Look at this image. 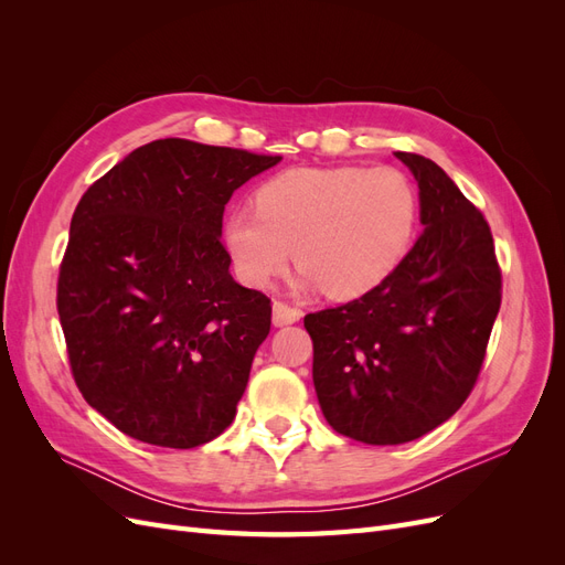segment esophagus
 Returning a JSON list of instances; mask_svg holds the SVG:
<instances>
[{
  "label": "esophagus",
  "mask_w": 565,
  "mask_h": 565,
  "mask_svg": "<svg viewBox=\"0 0 565 565\" xmlns=\"http://www.w3.org/2000/svg\"><path fill=\"white\" fill-rule=\"evenodd\" d=\"M301 318V311L297 306H289L285 301H273V322L276 324H292Z\"/></svg>",
  "instance_id": "obj_1"
}]
</instances>
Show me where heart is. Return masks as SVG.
<instances>
[{
	"instance_id": "b5f03b06",
	"label": "heart",
	"mask_w": 565,
	"mask_h": 565,
	"mask_svg": "<svg viewBox=\"0 0 565 565\" xmlns=\"http://www.w3.org/2000/svg\"><path fill=\"white\" fill-rule=\"evenodd\" d=\"M419 200L396 167L289 169L266 181L254 210H233L224 243L237 276L266 287L295 259L328 297L370 292L413 243Z\"/></svg>"
}]
</instances>
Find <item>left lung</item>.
<instances>
[{
    "instance_id": "8db88e82",
    "label": "left lung",
    "mask_w": 565,
    "mask_h": 565,
    "mask_svg": "<svg viewBox=\"0 0 565 565\" xmlns=\"http://www.w3.org/2000/svg\"><path fill=\"white\" fill-rule=\"evenodd\" d=\"M396 156L419 185L422 235L361 299L303 318L322 415L367 446L415 440L457 413L481 374L502 303L483 212L436 162Z\"/></svg>"
}]
</instances>
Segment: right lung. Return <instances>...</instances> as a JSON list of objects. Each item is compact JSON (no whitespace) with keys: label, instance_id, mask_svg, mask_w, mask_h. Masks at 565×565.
<instances>
[{"label":"right lung","instance_id":"1","mask_svg":"<svg viewBox=\"0 0 565 565\" xmlns=\"http://www.w3.org/2000/svg\"><path fill=\"white\" fill-rule=\"evenodd\" d=\"M278 162L160 139L77 202L56 309L79 393L122 434L188 450L231 426L270 299L233 280L221 226L233 191Z\"/></svg>","mask_w":565,"mask_h":565}]
</instances>
